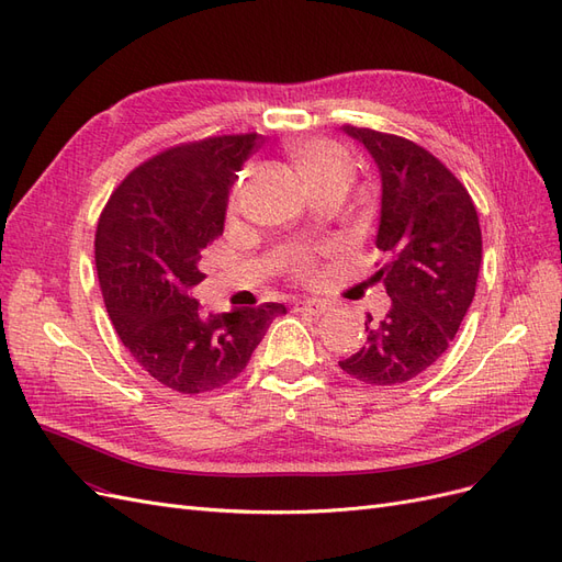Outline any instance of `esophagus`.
Listing matches in <instances>:
<instances>
[{
	"label": "esophagus",
	"mask_w": 562,
	"mask_h": 562,
	"mask_svg": "<svg viewBox=\"0 0 562 562\" xmlns=\"http://www.w3.org/2000/svg\"><path fill=\"white\" fill-rule=\"evenodd\" d=\"M297 310L318 316V314H326L328 312V304L321 302V300H300L297 302Z\"/></svg>",
	"instance_id": "1"
}]
</instances>
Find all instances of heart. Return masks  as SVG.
<instances>
[{
    "instance_id": "b5f03b06",
    "label": "heart",
    "mask_w": 562,
    "mask_h": 562,
    "mask_svg": "<svg viewBox=\"0 0 562 562\" xmlns=\"http://www.w3.org/2000/svg\"><path fill=\"white\" fill-rule=\"evenodd\" d=\"M288 155H291L295 168L300 171L302 180L307 182V187L318 184L323 180H330L337 176H349L351 173V164L347 151L335 145L333 140H323V138H304L293 143L288 147ZM236 201V192H234ZM300 269L307 271L310 260L300 258Z\"/></svg>"
}]
</instances>
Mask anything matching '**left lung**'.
<instances>
[{
	"label": "left lung",
	"instance_id": "1",
	"mask_svg": "<svg viewBox=\"0 0 562 562\" xmlns=\"http://www.w3.org/2000/svg\"><path fill=\"white\" fill-rule=\"evenodd\" d=\"M375 161L382 209L375 246L389 262L375 271L391 307L366 321V345L339 361L363 384L417 378L446 353L471 307L483 260L479 213L464 184L427 149L372 128L342 126Z\"/></svg>",
	"mask_w": 562,
	"mask_h": 562
}]
</instances>
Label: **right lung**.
<instances>
[{
	"instance_id": "right-lung-1",
	"label": "right lung",
	"mask_w": 562,
	"mask_h": 562,
	"mask_svg": "<svg viewBox=\"0 0 562 562\" xmlns=\"http://www.w3.org/2000/svg\"><path fill=\"white\" fill-rule=\"evenodd\" d=\"M262 135H223L145 161L116 187L95 232V269L124 347L151 378L203 394L239 378L279 302L203 314L194 288L201 250L223 234L227 201Z\"/></svg>"
}]
</instances>
